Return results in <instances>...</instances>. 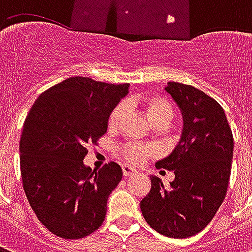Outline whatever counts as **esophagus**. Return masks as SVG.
Listing matches in <instances>:
<instances>
[{"label":"esophagus","instance_id":"34e87169","mask_svg":"<svg viewBox=\"0 0 252 252\" xmlns=\"http://www.w3.org/2000/svg\"><path fill=\"white\" fill-rule=\"evenodd\" d=\"M136 173V169H133L131 166H123V174H124V177H131V175H135Z\"/></svg>","mask_w":252,"mask_h":252}]
</instances>
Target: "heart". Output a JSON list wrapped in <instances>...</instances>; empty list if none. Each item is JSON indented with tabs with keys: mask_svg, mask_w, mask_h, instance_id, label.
I'll return each instance as SVG.
<instances>
[{
	"mask_svg": "<svg viewBox=\"0 0 252 252\" xmlns=\"http://www.w3.org/2000/svg\"><path fill=\"white\" fill-rule=\"evenodd\" d=\"M144 109L147 112L150 120L154 124H169L170 120L173 119V108L166 98L160 95H153L148 97L144 102ZM126 112V102H120L113 108L110 112L109 119H108V126L110 129H116L120 126L123 117ZM154 148L150 146H137V144H128L126 147H123V157L126 162L132 164H140L144 162V159L153 155Z\"/></svg>",
	"mask_w": 252,
	"mask_h": 252,
	"instance_id": "heart-1",
	"label": "heart"
}]
</instances>
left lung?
Segmentation results:
<instances>
[{"label":"left lung","instance_id":"1","mask_svg":"<svg viewBox=\"0 0 252 252\" xmlns=\"http://www.w3.org/2000/svg\"><path fill=\"white\" fill-rule=\"evenodd\" d=\"M166 92L184 119L174 151L157 162L174 171L170 188L151 177V189L140 201L148 225L164 236L190 238L211 222L227 194L233 155L231 126L220 104L190 85L169 82Z\"/></svg>","mask_w":252,"mask_h":252}]
</instances>
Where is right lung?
Here are the masks:
<instances>
[{
  "label": "right lung",
  "mask_w": 252,
  "mask_h": 252,
  "mask_svg": "<svg viewBox=\"0 0 252 252\" xmlns=\"http://www.w3.org/2000/svg\"><path fill=\"white\" fill-rule=\"evenodd\" d=\"M128 88L67 78L41 93L25 119L20 140L25 195L39 221L59 238H85L104 222L123 170L110 162L92 171L83 159L88 146L105 135L110 112Z\"/></svg>",
  "instance_id": "1"
}]
</instances>
